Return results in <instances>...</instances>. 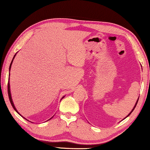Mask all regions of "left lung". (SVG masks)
<instances>
[{"instance_id":"left-lung-1","label":"left lung","mask_w":150,"mask_h":150,"mask_svg":"<svg viewBox=\"0 0 150 150\" xmlns=\"http://www.w3.org/2000/svg\"><path fill=\"white\" fill-rule=\"evenodd\" d=\"M138 99H139V97H138V100H136V104H135V105H134V108H132V110H131V112H130V113H129V114H128V115H127V116H126V117H125V118H124V119H125L126 118H127V117H128V116H130V114H131L132 112H133V110H134V108H135V107H136V105H137V103H138ZM124 119H123V120H124Z\"/></svg>"}]
</instances>
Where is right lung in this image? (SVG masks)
I'll return each mask as SVG.
<instances>
[{
  "label": "right lung",
  "instance_id": "add662e5",
  "mask_svg": "<svg viewBox=\"0 0 150 150\" xmlns=\"http://www.w3.org/2000/svg\"><path fill=\"white\" fill-rule=\"evenodd\" d=\"M17 54V53H16ZM16 54L14 55V57H13V59H12V62H11V65H10V67H9V78H8V97H9V100H10V102H11V105H12V107H13V108L14 109V110L18 114V115H20V116H22V118H24V119H26V120H28L26 118H25L24 116H22L21 115H20V114L18 112V111L17 110H16V107H15V106H14V103H13V100H12V96H11V86H10V71H11V66H12V62H13V60H14V57H15V56H16ZM64 96H63V97L62 98H62H64ZM61 99V100H62ZM51 118H50L49 120H50Z\"/></svg>",
  "mask_w": 150,
  "mask_h": 150
}]
</instances>
